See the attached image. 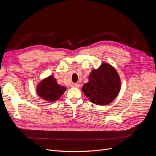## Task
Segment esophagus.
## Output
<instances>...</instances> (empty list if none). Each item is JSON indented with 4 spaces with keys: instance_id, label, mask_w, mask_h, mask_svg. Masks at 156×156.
<instances>
[{
    "instance_id": "obj_1",
    "label": "esophagus",
    "mask_w": 156,
    "mask_h": 156,
    "mask_svg": "<svg viewBox=\"0 0 156 156\" xmlns=\"http://www.w3.org/2000/svg\"><path fill=\"white\" fill-rule=\"evenodd\" d=\"M72 86L73 87L79 88V87H80V84H79V83H73V84H72Z\"/></svg>"
}]
</instances>
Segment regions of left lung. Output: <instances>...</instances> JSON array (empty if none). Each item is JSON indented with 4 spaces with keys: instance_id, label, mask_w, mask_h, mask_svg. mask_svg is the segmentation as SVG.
Instances as JSON below:
<instances>
[{
    "instance_id": "obj_1",
    "label": "left lung",
    "mask_w": 156,
    "mask_h": 156,
    "mask_svg": "<svg viewBox=\"0 0 156 156\" xmlns=\"http://www.w3.org/2000/svg\"><path fill=\"white\" fill-rule=\"evenodd\" d=\"M120 86V79L116 69L109 64L103 63L98 69L92 70L89 81L83 85V92L92 103L103 105L114 100Z\"/></svg>"
}]
</instances>
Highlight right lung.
<instances>
[{
  "mask_svg": "<svg viewBox=\"0 0 156 156\" xmlns=\"http://www.w3.org/2000/svg\"><path fill=\"white\" fill-rule=\"evenodd\" d=\"M66 90L64 87H61L57 83L53 76L50 75L37 85V93L45 100L55 101L62 96Z\"/></svg>",
  "mask_w": 156,
  "mask_h": 156,
  "instance_id": "right-lung-1",
  "label": "right lung"
}]
</instances>
